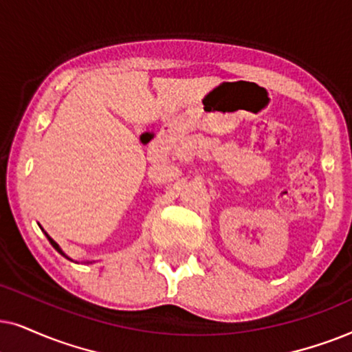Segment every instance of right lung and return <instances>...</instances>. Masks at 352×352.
Masks as SVG:
<instances>
[{
  "label": "right lung",
  "instance_id": "obj_1",
  "mask_svg": "<svg viewBox=\"0 0 352 352\" xmlns=\"http://www.w3.org/2000/svg\"><path fill=\"white\" fill-rule=\"evenodd\" d=\"M45 235H46V233H45ZM46 238H48V240H50V243H51V245H53V248H54V250H56V251H58V252H60V254H63V256H65V254H64V252H63V251H60V248H59L58 245H56V241L53 240V238H51L50 235H46Z\"/></svg>",
  "mask_w": 352,
  "mask_h": 352
}]
</instances>
